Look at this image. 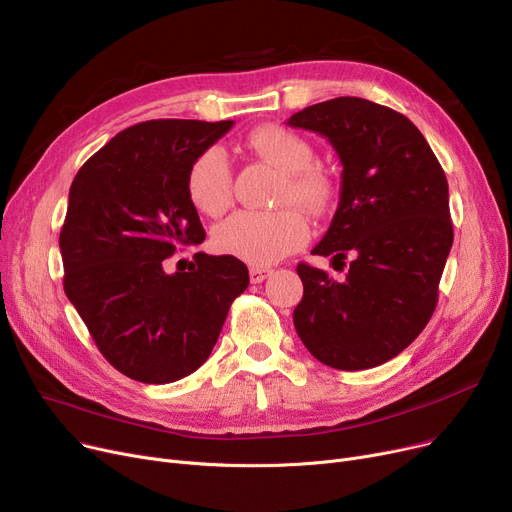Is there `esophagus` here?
<instances>
[{"instance_id":"1","label":"esophagus","mask_w":512,"mask_h":512,"mask_svg":"<svg viewBox=\"0 0 512 512\" xmlns=\"http://www.w3.org/2000/svg\"><path fill=\"white\" fill-rule=\"evenodd\" d=\"M273 275V269H266V266H252L250 269V281L252 283H262L264 279H269Z\"/></svg>"}]
</instances>
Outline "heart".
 <instances>
[{"mask_svg": "<svg viewBox=\"0 0 512 512\" xmlns=\"http://www.w3.org/2000/svg\"><path fill=\"white\" fill-rule=\"evenodd\" d=\"M246 148L283 173L277 193L281 206L296 204L314 216L325 214L333 206L335 179L325 166L314 162L316 152L306 137L281 125H260L248 133ZM185 187L196 210L206 216H221L233 200V175L227 154L221 148L200 152L189 164ZM308 235V221L298 208L241 210L214 229L212 246L221 254L266 266L300 250Z\"/></svg>", "mask_w": 512, "mask_h": 512, "instance_id": "obj_1", "label": "heart"}]
</instances>
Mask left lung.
<instances>
[{
	"label": "left lung",
	"instance_id": "1",
	"mask_svg": "<svg viewBox=\"0 0 512 512\" xmlns=\"http://www.w3.org/2000/svg\"><path fill=\"white\" fill-rule=\"evenodd\" d=\"M287 123L321 133L342 160V196L316 256L346 279L300 262L294 325L308 352L339 371L398 356L429 323L452 248L448 181L423 133L387 106L335 97Z\"/></svg>",
	"mask_w": 512,
	"mask_h": 512
}]
</instances>
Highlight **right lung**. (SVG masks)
Returning <instances> with one entry per match:
<instances>
[{"instance_id":"obj_1","label":"right lung","mask_w":512,"mask_h":512,"mask_svg":"<svg viewBox=\"0 0 512 512\" xmlns=\"http://www.w3.org/2000/svg\"><path fill=\"white\" fill-rule=\"evenodd\" d=\"M233 120H145L112 137L77 173L60 231L64 291L116 371L173 383L210 356L229 308L250 283L233 256L193 254L189 273L164 271L206 233L187 196V170Z\"/></svg>"}]
</instances>
